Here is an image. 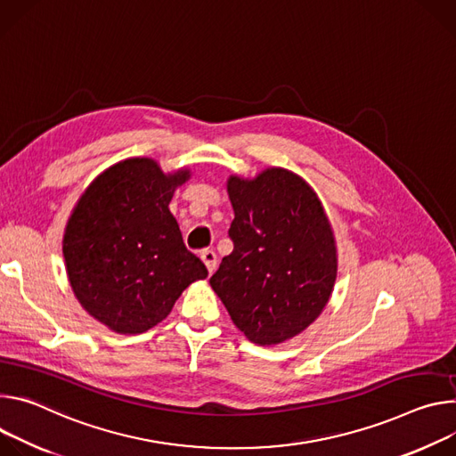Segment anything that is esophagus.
<instances>
[{
	"label": "esophagus",
	"mask_w": 456,
	"mask_h": 456,
	"mask_svg": "<svg viewBox=\"0 0 456 456\" xmlns=\"http://www.w3.org/2000/svg\"><path fill=\"white\" fill-rule=\"evenodd\" d=\"M200 259H202V263L207 265V268H208V272H210V273H214V272H216V266H217V256H216V251H214V249H210V248L202 249V251H200Z\"/></svg>",
	"instance_id": "1"
}]
</instances>
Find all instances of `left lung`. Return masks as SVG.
Instances as JSON below:
<instances>
[{
	"label": "left lung",
	"mask_w": 456,
	"mask_h": 456,
	"mask_svg": "<svg viewBox=\"0 0 456 456\" xmlns=\"http://www.w3.org/2000/svg\"><path fill=\"white\" fill-rule=\"evenodd\" d=\"M233 251L210 284L233 324L259 346L305 331L326 308L337 279V246L314 188L286 168L226 183Z\"/></svg>",
	"instance_id": "obj_1"
}]
</instances>
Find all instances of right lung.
<instances>
[{
  "label": "right lung",
  "instance_id": "obj_1",
  "mask_svg": "<svg viewBox=\"0 0 456 456\" xmlns=\"http://www.w3.org/2000/svg\"><path fill=\"white\" fill-rule=\"evenodd\" d=\"M188 179L186 168L165 174L154 159H125L99 174L72 210L63 237L72 291L116 333L154 328L191 282L208 275L168 210Z\"/></svg>",
  "mask_w": 456,
  "mask_h": 456
}]
</instances>
